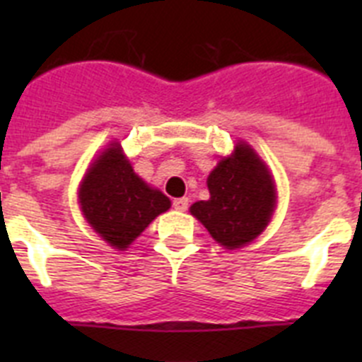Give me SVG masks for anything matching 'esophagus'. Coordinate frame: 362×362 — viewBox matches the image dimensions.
Wrapping results in <instances>:
<instances>
[{"label":"esophagus","mask_w":362,"mask_h":362,"mask_svg":"<svg viewBox=\"0 0 362 362\" xmlns=\"http://www.w3.org/2000/svg\"><path fill=\"white\" fill-rule=\"evenodd\" d=\"M174 209L179 210V212H185V210L188 209L187 197H179V199H174Z\"/></svg>","instance_id":"1"}]
</instances>
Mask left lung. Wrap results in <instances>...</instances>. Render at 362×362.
Instances as JSON below:
<instances>
[{
    "label": "left lung",
    "mask_w": 362,
    "mask_h": 362,
    "mask_svg": "<svg viewBox=\"0 0 362 362\" xmlns=\"http://www.w3.org/2000/svg\"><path fill=\"white\" fill-rule=\"evenodd\" d=\"M209 201H197L190 214L219 245L235 250L263 232L276 210L277 192L267 165L250 145L238 143L209 175Z\"/></svg>",
    "instance_id": "8db88e82"
}]
</instances>
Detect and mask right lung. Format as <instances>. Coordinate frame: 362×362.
<instances>
[{"instance_id":"obj_1","label":"right lung","mask_w":362,"mask_h":362,"mask_svg":"<svg viewBox=\"0 0 362 362\" xmlns=\"http://www.w3.org/2000/svg\"><path fill=\"white\" fill-rule=\"evenodd\" d=\"M78 199L88 225L117 250L129 248L159 214L170 209V199L134 172L117 141L86 170Z\"/></svg>"}]
</instances>
